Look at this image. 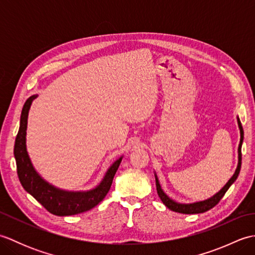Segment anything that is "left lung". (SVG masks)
<instances>
[{
  "label": "left lung",
  "mask_w": 255,
  "mask_h": 255,
  "mask_svg": "<svg viewBox=\"0 0 255 255\" xmlns=\"http://www.w3.org/2000/svg\"><path fill=\"white\" fill-rule=\"evenodd\" d=\"M237 122H238V126H239V130H240V142H239V147H238V164H237V169L234 173V175L231 176L230 180L226 183V185L220 189L218 193H216L213 196L200 200V202H195L191 204H182V203H177L174 199H172L171 197L167 196V195L164 193L163 189L161 187V184L159 182L158 175L154 172V177H155V186H156V192H158V195L160 199L162 200L167 208L170 210L175 211V213H180V214H200V213H205L213 207H215L216 205L219 203V200L224 197V195L226 192L228 191L229 187L236 182V180L239 176V173L241 170V147L243 143V138H245V132H243V128L239 117H237Z\"/></svg>",
  "instance_id": "left-lung-1"
}]
</instances>
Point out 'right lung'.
<instances>
[{"mask_svg":"<svg viewBox=\"0 0 255 255\" xmlns=\"http://www.w3.org/2000/svg\"><path fill=\"white\" fill-rule=\"evenodd\" d=\"M38 95L27 99L20 114L19 129L15 139L14 156L21 186L39 202L49 213L57 216H71L84 213L101 203L112 186L113 178L124 158L122 155L106 170L104 176L95 187L89 191H67L47 182L32 165L26 147V130L28 113L32 102Z\"/></svg>","mask_w":255,"mask_h":255,"instance_id":"right-lung-1","label":"right lung"}]
</instances>
